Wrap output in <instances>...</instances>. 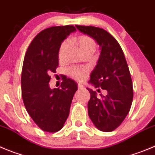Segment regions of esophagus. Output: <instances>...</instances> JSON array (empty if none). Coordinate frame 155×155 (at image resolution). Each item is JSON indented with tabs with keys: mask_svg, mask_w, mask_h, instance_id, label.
I'll list each match as a JSON object with an SVG mask.
<instances>
[{
	"mask_svg": "<svg viewBox=\"0 0 155 155\" xmlns=\"http://www.w3.org/2000/svg\"><path fill=\"white\" fill-rule=\"evenodd\" d=\"M78 88L79 90H81V89H83L84 87L83 85H81V84H78Z\"/></svg>",
	"mask_w": 155,
	"mask_h": 155,
	"instance_id": "34e87169",
	"label": "esophagus"
}]
</instances>
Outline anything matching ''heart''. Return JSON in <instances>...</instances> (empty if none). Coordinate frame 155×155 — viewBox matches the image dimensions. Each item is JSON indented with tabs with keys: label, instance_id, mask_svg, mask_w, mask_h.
I'll use <instances>...</instances> for the list:
<instances>
[{
	"label": "heart",
	"instance_id": "b5f03b06",
	"mask_svg": "<svg viewBox=\"0 0 155 155\" xmlns=\"http://www.w3.org/2000/svg\"><path fill=\"white\" fill-rule=\"evenodd\" d=\"M71 42L78 48L82 54H92L94 51H95L96 46H97L96 41L87 35H80L78 37L73 38L71 39ZM67 45L68 44L66 41L63 42L60 45L59 49H58V59H59V61H61L64 58V54L65 52ZM68 73L73 79L81 81L85 78L87 71L84 68H71L68 71Z\"/></svg>",
	"mask_w": 155,
	"mask_h": 155
}]
</instances>
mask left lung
<instances>
[{
    "label": "left lung",
    "instance_id": "obj_1",
    "mask_svg": "<svg viewBox=\"0 0 155 155\" xmlns=\"http://www.w3.org/2000/svg\"><path fill=\"white\" fill-rule=\"evenodd\" d=\"M75 26L101 46V55L91 74L90 83L106 90L107 94L97 97L96 91L87 88L91 94L88 115L97 129L112 132L122 124L133 100L132 81L124 53L116 39L105 29L92 26Z\"/></svg>",
    "mask_w": 155,
    "mask_h": 155
}]
</instances>
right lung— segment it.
<instances>
[{
    "mask_svg": "<svg viewBox=\"0 0 155 155\" xmlns=\"http://www.w3.org/2000/svg\"><path fill=\"white\" fill-rule=\"evenodd\" d=\"M76 28L72 25L51 26L41 31L29 44L21 75L22 97L26 110L42 130L56 132L68 117L71 104L78 90L76 83L64 76L60 87L48 86L49 74L58 66L61 42Z\"/></svg>",
    "mask_w": 155,
    "mask_h": 155,
    "instance_id": "1",
    "label": "right lung"
}]
</instances>
